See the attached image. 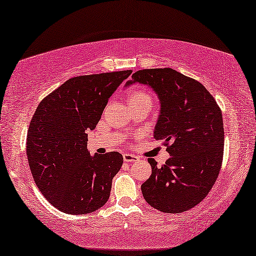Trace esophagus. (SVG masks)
I'll list each match as a JSON object with an SVG mask.
<instances>
[{"instance_id":"obj_1","label":"esophagus","mask_w":256,"mask_h":256,"mask_svg":"<svg viewBox=\"0 0 256 256\" xmlns=\"http://www.w3.org/2000/svg\"><path fill=\"white\" fill-rule=\"evenodd\" d=\"M138 158L135 154H132V153H124V162H134V161H137Z\"/></svg>"}]
</instances>
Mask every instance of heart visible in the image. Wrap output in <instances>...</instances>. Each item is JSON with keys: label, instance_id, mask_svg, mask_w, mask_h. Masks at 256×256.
I'll use <instances>...</instances> for the list:
<instances>
[{"label": "heart", "instance_id": "1", "mask_svg": "<svg viewBox=\"0 0 256 256\" xmlns=\"http://www.w3.org/2000/svg\"><path fill=\"white\" fill-rule=\"evenodd\" d=\"M128 100H151V98L148 94H145L143 92H132L130 95H129Z\"/></svg>", "mask_w": 256, "mask_h": 256}]
</instances>
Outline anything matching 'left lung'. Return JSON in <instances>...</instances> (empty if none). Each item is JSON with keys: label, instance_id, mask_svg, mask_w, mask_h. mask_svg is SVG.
<instances>
[{"label": "left lung", "instance_id": "left-lung-1", "mask_svg": "<svg viewBox=\"0 0 256 256\" xmlns=\"http://www.w3.org/2000/svg\"><path fill=\"white\" fill-rule=\"evenodd\" d=\"M148 84L160 100L154 138L170 154L159 167L148 158L152 174L142 184L148 205L162 213H182L202 202L222 166L224 128L214 97L194 78L172 68L137 70L126 86Z\"/></svg>", "mask_w": 256, "mask_h": 256}]
</instances>
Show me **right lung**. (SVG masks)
<instances>
[{"label":"right lung","mask_w":256,"mask_h":256,"mask_svg":"<svg viewBox=\"0 0 256 256\" xmlns=\"http://www.w3.org/2000/svg\"><path fill=\"white\" fill-rule=\"evenodd\" d=\"M132 72L68 78L35 110L27 132V159L38 190L60 212L92 213L108 200L122 154L90 156L87 130L96 128L108 98Z\"/></svg>","instance_id":"obj_1"}]
</instances>
